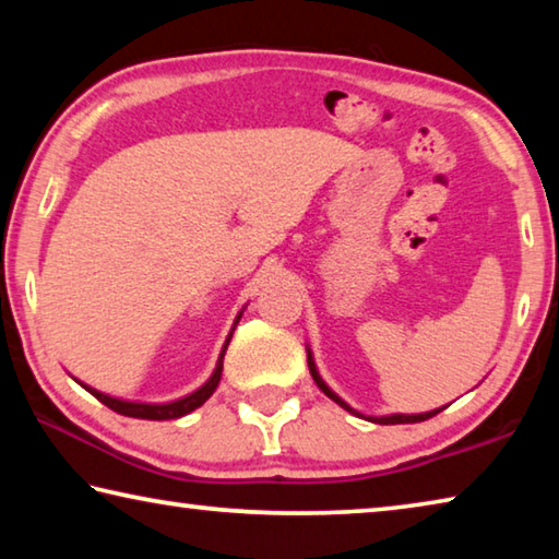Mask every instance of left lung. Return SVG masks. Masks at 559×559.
<instances>
[{
    "instance_id": "1",
    "label": "left lung",
    "mask_w": 559,
    "mask_h": 559,
    "mask_svg": "<svg viewBox=\"0 0 559 559\" xmlns=\"http://www.w3.org/2000/svg\"><path fill=\"white\" fill-rule=\"evenodd\" d=\"M308 367H310V374H313L316 384L320 386V390H323V394H328L330 400L337 402V404L343 406V409H347L349 414H355V416H362V414H359V412H355L353 406H349L347 402L340 400V396H337L333 390H330V386L323 382V377L318 374V367H316V362H313V353H310V349H308ZM441 409H443V406H441ZM441 409H431V412H424V414H390V416H367V419L374 421V424H416V421H427V419H431V416H437Z\"/></svg>"
}]
</instances>
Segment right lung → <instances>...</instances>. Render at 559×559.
<instances>
[{
  "mask_svg": "<svg viewBox=\"0 0 559 559\" xmlns=\"http://www.w3.org/2000/svg\"><path fill=\"white\" fill-rule=\"evenodd\" d=\"M239 318H241V313L236 316V320H234V328H236V323H239ZM234 328H231V333H234ZM231 333H229V337H226V343H224V347H222V355H219V359H216V367H214V372H212L210 380H206V382H204L197 392L182 396V400H175V402H167V404L128 402V400H118V396L103 394V392L93 390V386L83 384V382H79V380H75V382H79V384L83 386V390H86V392H91L93 396H96L98 402L106 404L108 409L118 412V414H122V416H132V419H150V421L179 419V416H185V414H189V412H194L197 406H202V404H204L206 400H210V396L214 394L216 384H219V380H222V370H224V353H226V347H229Z\"/></svg>",
  "mask_w": 559,
  "mask_h": 559,
  "instance_id": "right-lung-1",
  "label": "right lung"
}]
</instances>
